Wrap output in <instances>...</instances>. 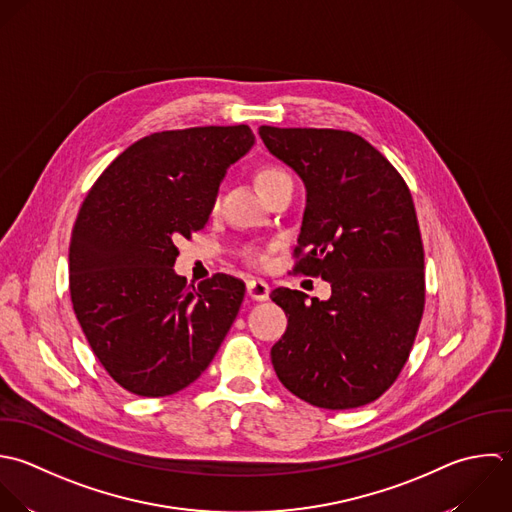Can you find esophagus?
<instances>
[{"instance_id": "1", "label": "esophagus", "mask_w": 512, "mask_h": 512, "mask_svg": "<svg viewBox=\"0 0 512 512\" xmlns=\"http://www.w3.org/2000/svg\"><path fill=\"white\" fill-rule=\"evenodd\" d=\"M269 293H271L269 283H265V281H261V279H251V281H247V295H249L253 301H267V299H269Z\"/></svg>"}]
</instances>
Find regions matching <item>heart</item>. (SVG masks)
I'll return each mask as SVG.
<instances>
[{
	"label": "heart",
	"mask_w": 512,
	"mask_h": 512,
	"mask_svg": "<svg viewBox=\"0 0 512 512\" xmlns=\"http://www.w3.org/2000/svg\"><path fill=\"white\" fill-rule=\"evenodd\" d=\"M285 177H289L283 169H279V167H273V165H267V167H263V169H259V173H257V185H259V189H261V193H265V191H269L275 183H279L281 179H285ZM245 259L249 261V263H253V265H265L267 263V255L263 253V251H259V249H249V251H245Z\"/></svg>",
	"instance_id": "1"
}]
</instances>
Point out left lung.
<instances>
[{
	"label": "left lung",
	"instance_id": "8db88e82",
	"mask_svg": "<svg viewBox=\"0 0 512 512\" xmlns=\"http://www.w3.org/2000/svg\"><path fill=\"white\" fill-rule=\"evenodd\" d=\"M267 149L297 171L307 205L295 273L331 283V297L275 289L287 331L273 345L279 381L313 407L377 401L403 371L425 309V251L411 191L361 135L271 127Z\"/></svg>",
	"mask_w": 512,
	"mask_h": 512
}]
</instances>
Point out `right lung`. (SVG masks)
<instances>
[{
	"label": "right lung",
	"instance_id": "1",
	"mask_svg": "<svg viewBox=\"0 0 512 512\" xmlns=\"http://www.w3.org/2000/svg\"><path fill=\"white\" fill-rule=\"evenodd\" d=\"M255 135L249 125L151 133L89 189L69 243V293L85 339L125 391L167 397L213 361L245 297L217 273L197 287L175 275V241L201 231L219 183Z\"/></svg>",
	"mask_w": 512,
	"mask_h": 512
}]
</instances>
